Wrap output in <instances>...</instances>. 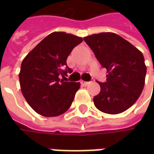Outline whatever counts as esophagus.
<instances>
[{"mask_svg":"<svg viewBox=\"0 0 154 154\" xmlns=\"http://www.w3.org/2000/svg\"><path fill=\"white\" fill-rule=\"evenodd\" d=\"M80 84H81L82 86H87V85H89V84H90V82H88V81H84V80H81V81H80Z\"/></svg>","mask_w":154,"mask_h":154,"instance_id":"34e87169","label":"esophagus"}]
</instances>
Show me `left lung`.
Here are the masks:
<instances>
[{
	"instance_id": "8db88e82",
	"label": "left lung",
	"mask_w": 154,
	"mask_h": 154,
	"mask_svg": "<svg viewBox=\"0 0 154 154\" xmlns=\"http://www.w3.org/2000/svg\"><path fill=\"white\" fill-rule=\"evenodd\" d=\"M108 74L98 82L100 92L93 98L96 108L107 114H119L130 108L141 94L146 74L142 53L127 40L113 32L84 38Z\"/></svg>"
}]
</instances>
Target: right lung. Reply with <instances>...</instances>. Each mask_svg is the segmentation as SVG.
Instances as JSON below:
<instances>
[{"instance_id":"add662e5","label":"right lung","mask_w":154,"mask_h":154,"mask_svg":"<svg viewBox=\"0 0 154 154\" xmlns=\"http://www.w3.org/2000/svg\"><path fill=\"white\" fill-rule=\"evenodd\" d=\"M82 41L73 34L52 32L24 58L19 74L21 92L37 113L57 116L71 106L80 84L64 81L68 73H72L67 58Z\"/></svg>"}]
</instances>
